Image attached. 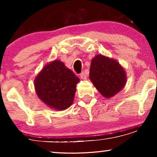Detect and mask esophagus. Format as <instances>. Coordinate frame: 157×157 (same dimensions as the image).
Listing matches in <instances>:
<instances>
[{"label": "esophagus", "instance_id": "1", "mask_svg": "<svg viewBox=\"0 0 157 157\" xmlns=\"http://www.w3.org/2000/svg\"><path fill=\"white\" fill-rule=\"evenodd\" d=\"M80 78L81 79H83V80H85V79H86V73L84 71H83L81 74H80Z\"/></svg>", "mask_w": 157, "mask_h": 157}]
</instances>
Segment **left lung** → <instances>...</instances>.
I'll use <instances>...</instances> for the list:
<instances>
[{
    "instance_id": "8db88e82",
    "label": "left lung",
    "mask_w": 157,
    "mask_h": 157,
    "mask_svg": "<svg viewBox=\"0 0 157 157\" xmlns=\"http://www.w3.org/2000/svg\"><path fill=\"white\" fill-rule=\"evenodd\" d=\"M89 78L98 91L109 98L125 86L126 74L117 60L98 54L91 60Z\"/></svg>"
}]
</instances>
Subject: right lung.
<instances>
[{"instance_id": "right-lung-1", "label": "right lung", "mask_w": 157, "mask_h": 157, "mask_svg": "<svg viewBox=\"0 0 157 157\" xmlns=\"http://www.w3.org/2000/svg\"><path fill=\"white\" fill-rule=\"evenodd\" d=\"M80 81L74 72L59 60L46 64L34 79L38 97L56 111L69 108L74 102L76 84Z\"/></svg>"}]
</instances>
